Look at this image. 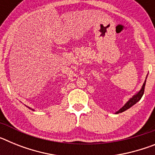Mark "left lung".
<instances>
[{
    "instance_id": "left-lung-1",
    "label": "left lung",
    "mask_w": 155,
    "mask_h": 155,
    "mask_svg": "<svg viewBox=\"0 0 155 155\" xmlns=\"http://www.w3.org/2000/svg\"><path fill=\"white\" fill-rule=\"evenodd\" d=\"M146 79H147V78H146ZM145 84H146V80H145L144 83L143 84V86H142L141 89L139 91H138L137 93L136 94H134V96L132 97L131 98H130V100H129L128 102H127V103L125 104V105L123 106V107L121 108V109H120V110H118L117 112L116 113V114H118V113H123V112H124V111H126L127 109H130V107H132L133 105H135V104L137 103V102H139L140 100V98H142V96H143V92H144V87H145Z\"/></svg>"
}]
</instances>
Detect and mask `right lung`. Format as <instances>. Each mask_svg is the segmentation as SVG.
<instances>
[{
  "mask_svg": "<svg viewBox=\"0 0 155 155\" xmlns=\"http://www.w3.org/2000/svg\"><path fill=\"white\" fill-rule=\"evenodd\" d=\"M27 107H28V106H27ZM28 109H31V110H32V111H34V109H31V108H29V107H28Z\"/></svg>",
  "mask_w": 155,
  "mask_h": 155,
  "instance_id": "add662e5",
  "label": "right lung"
}]
</instances>
